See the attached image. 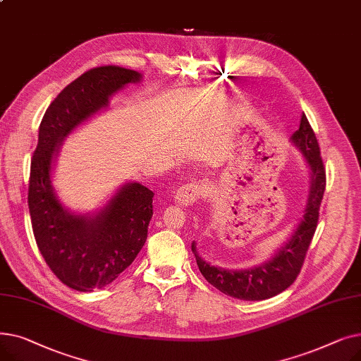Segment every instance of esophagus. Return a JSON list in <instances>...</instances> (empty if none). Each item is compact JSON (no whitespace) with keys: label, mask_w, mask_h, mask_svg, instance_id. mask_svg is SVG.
Wrapping results in <instances>:
<instances>
[{"label":"esophagus","mask_w":361,"mask_h":361,"mask_svg":"<svg viewBox=\"0 0 361 361\" xmlns=\"http://www.w3.org/2000/svg\"><path fill=\"white\" fill-rule=\"evenodd\" d=\"M206 193H207V188L203 184L188 183L178 188L176 193V200L183 206H192L199 199L206 196Z\"/></svg>","instance_id":"1"}]
</instances>
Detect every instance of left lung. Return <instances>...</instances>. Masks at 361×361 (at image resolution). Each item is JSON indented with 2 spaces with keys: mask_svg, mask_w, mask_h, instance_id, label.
Instances as JSON below:
<instances>
[{
  "mask_svg": "<svg viewBox=\"0 0 361 361\" xmlns=\"http://www.w3.org/2000/svg\"><path fill=\"white\" fill-rule=\"evenodd\" d=\"M291 139L310 166L312 187L301 222L290 241L272 257V260L252 269L228 271L212 267V264L204 262L199 256L195 243L192 244V252L196 256L202 275L207 282L226 295L240 300L271 298L286 291L291 286L298 276L302 263H305V257L319 221L320 203L326 187V171L320 157V147L314 131L305 114L301 116L300 127Z\"/></svg>",
  "mask_w": 361,
  "mask_h": 361,
  "instance_id": "1",
  "label": "left lung"
}]
</instances>
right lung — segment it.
I'll use <instances>...</instances> for the list:
<instances>
[{
    "mask_svg": "<svg viewBox=\"0 0 361 361\" xmlns=\"http://www.w3.org/2000/svg\"><path fill=\"white\" fill-rule=\"evenodd\" d=\"M139 80L137 71L118 66L90 68L56 94L39 126L27 193L32 228L49 269L73 290L102 288L130 267L147 238L154 192L128 183L98 215H73L51 185L56 146L75 126L106 106L112 93Z\"/></svg>",
    "mask_w": 361,
    "mask_h": 361,
    "instance_id": "add662e5",
    "label": "right lung"
}]
</instances>
